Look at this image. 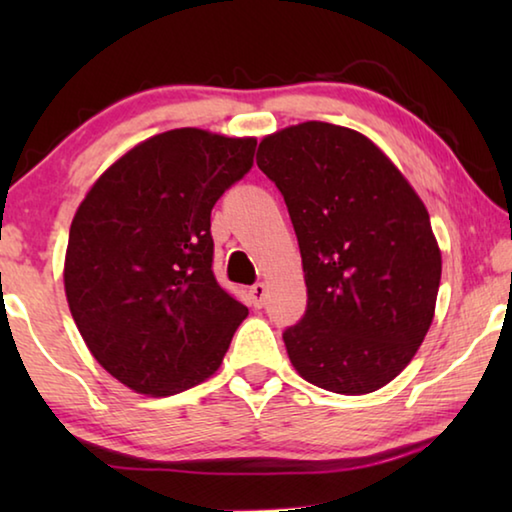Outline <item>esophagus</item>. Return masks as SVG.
Returning a JSON list of instances; mask_svg holds the SVG:
<instances>
[{"instance_id": "34e87169", "label": "esophagus", "mask_w": 512, "mask_h": 512, "mask_svg": "<svg viewBox=\"0 0 512 512\" xmlns=\"http://www.w3.org/2000/svg\"><path fill=\"white\" fill-rule=\"evenodd\" d=\"M250 300H253L255 309L264 307V300H266V284L264 282H257L250 287Z\"/></svg>"}]
</instances>
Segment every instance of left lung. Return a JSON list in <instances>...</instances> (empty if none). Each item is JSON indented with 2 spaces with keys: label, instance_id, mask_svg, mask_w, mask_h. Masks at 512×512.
I'll return each instance as SVG.
<instances>
[{
  "label": "left lung",
  "instance_id": "8db88e82",
  "mask_svg": "<svg viewBox=\"0 0 512 512\" xmlns=\"http://www.w3.org/2000/svg\"><path fill=\"white\" fill-rule=\"evenodd\" d=\"M262 169L296 230L307 309L284 332L302 379L375 393L427 336L443 273L429 212L404 173L352 128L305 121L266 135Z\"/></svg>",
  "mask_w": 512,
  "mask_h": 512
}]
</instances>
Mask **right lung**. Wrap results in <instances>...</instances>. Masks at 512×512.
I'll return each instance as SVG.
<instances>
[{
	"label": "right lung",
	"instance_id": "add662e5",
	"mask_svg": "<svg viewBox=\"0 0 512 512\" xmlns=\"http://www.w3.org/2000/svg\"><path fill=\"white\" fill-rule=\"evenodd\" d=\"M255 137L176 128L135 144L74 214L65 296L103 370L149 397L219 370L248 316L214 280L212 207L253 167Z\"/></svg>",
	"mask_w": 512,
	"mask_h": 512
}]
</instances>
